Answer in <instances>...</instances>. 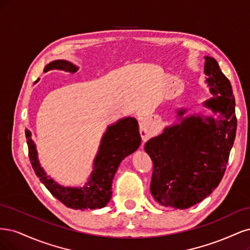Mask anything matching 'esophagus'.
I'll return each instance as SVG.
<instances>
[{"mask_svg":"<svg viewBox=\"0 0 250 250\" xmlns=\"http://www.w3.org/2000/svg\"><path fill=\"white\" fill-rule=\"evenodd\" d=\"M150 125L151 122L150 119L144 118L140 122V134L142 137V141L146 142L150 136Z\"/></svg>","mask_w":250,"mask_h":250,"instance_id":"34e87169","label":"esophagus"}]
</instances>
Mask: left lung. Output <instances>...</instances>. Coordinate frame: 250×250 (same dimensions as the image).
<instances>
[{
	"label": "left lung",
	"mask_w": 250,
	"mask_h": 250,
	"mask_svg": "<svg viewBox=\"0 0 250 250\" xmlns=\"http://www.w3.org/2000/svg\"><path fill=\"white\" fill-rule=\"evenodd\" d=\"M205 59L206 82L214 98L204 104L222 117L183 118L186 110L180 109V124L165 127L144 146L154 164L150 193L166 208L184 210L211 194L222 180L236 137L235 98L229 80L214 58Z\"/></svg>",
	"instance_id": "8db88e82"
}]
</instances>
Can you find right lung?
<instances>
[{"mask_svg": "<svg viewBox=\"0 0 250 250\" xmlns=\"http://www.w3.org/2000/svg\"><path fill=\"white\" fill-rule=\"evenodd\" d=\"M52 69L76 72L78 67L66 60H55L47 64L44 72ZM26 138L30 162L37 178L53 196L75 210H94L107 206L112 195L114 174L120 162L138 148L141 143L138 123L135 118L125 117L109 125L103 136L98 155L94 159L90 178L84 187L79 188L63 187L49 178L38 162L36 146L31 139L29 130H26Z\"/></svg>", "mask_w": 250, "mask_h": 250, "instance_id": "right-lung-1", "label": "right lung"}]
</instances>
